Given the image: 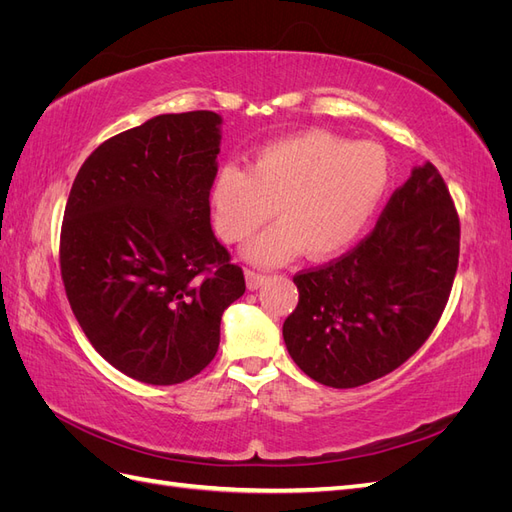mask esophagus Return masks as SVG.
<instances>
[{"instance_id": "34e87169", "label": "esophagus", "mask_w": 512, "mask_h": 512, "mask_svg": "<svg viewBox=\"0 0 512 512\" xmlns=\"http://www.w3.org/2000/svg\"><path fill=\"white\" fill-rule=\"evenodd\" d=\"M265 282H267V275L265 273H258V271H252V269L245 271L247 290H258Z\"/></svg>"}]
</instances>
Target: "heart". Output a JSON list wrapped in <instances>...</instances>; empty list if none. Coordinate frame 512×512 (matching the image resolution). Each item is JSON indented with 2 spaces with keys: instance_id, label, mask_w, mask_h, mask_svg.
Instances as JSON below:
<instances>
[{
  "instance_id": "b5f03b06",
  "label": "heart",
  "mask_w": 512,
  "mask_h": 512,
  "mask_svg": "<svg viewBox=\"0 0 512 512\" xmlns=\"http://www.w3.org/2000/svg\"><path fill=\"white\" fill-rule=\"evenodd\" d=\"M391 181V164L374 143H352L329 132H301L258 149L247 170L222 166L209 203L218 235L241 243L256 265H282L301 250L307 258L335 256L361 235Z\"/></svg>"
}]
</instances>
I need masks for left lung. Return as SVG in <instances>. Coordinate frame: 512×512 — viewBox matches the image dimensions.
Here are the masks:
<instances>
[{"label": "left lung", "instance_id": "1", "mask_svg": "<svg viewBox=\"0 0 512 512\" xmlns=\"http://www.w3.org/2000/svg\"><path fill=\"white\" fill-rule=\"evenodd\" d=\"M459 218L431 162L414 166L371 235L329 267L294 275L292 361L333 389L391 374L425 344L451 294Z\"/></svg>", "mask_w": 512, "mask_h": 512}]
</instances>
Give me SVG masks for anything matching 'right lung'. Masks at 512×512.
I'll return each mask as SVG.
<instances>
[{
	"mask_svg": "<svg viewBox=\"0 0 512 512\" xmlns=\"http://www.w3.org/2000/svg\"><path fill=\"white\" fill-rule=\"evenodd\" d=\"M222 115H158L81 166L61 226V280L100 356L147 384L200 374L220 346L241 267L211 230Z\"/></svg>",
	"mask_w": 512,
	"mask_h": 512,
	"instance_id": "obj_1",
	"label": "right lung"
}]
</instances>
